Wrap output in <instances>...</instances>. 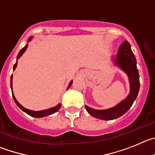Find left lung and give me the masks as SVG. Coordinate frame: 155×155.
<instances>
[{
    "instance_id": "obj_1",
    "label": "left lung",
    "mask_w": 155,
    "mask_h": 155,
    "mask_svg": "<svg viewBox=\"0 0 155 155\" xmlns=\"http://www.w3.org/2000/svg\"><path fill=\"white\" fill-rule=\"evenodd\" d=\"M114 62L127 75L130 82V93L125 100L119 104L107 110H95L85 106L87 112L96 118L104 120L117 119L125 114L131 107L136 100L140 89L139 73L137 68V61L132 51L130 45L124 41L118 49L117 55L113 59Z\"/></svg>"
}]
</instances>
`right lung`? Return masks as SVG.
I'll return each mask as SVG.
<instances>
[{"instance_id":"1","label":"right lung","mask_w":155,"mask_h":155,"mask_svg":"<svg viewBox=\"0 0 155 155\" xmlns=\"http://www.w3.org/2000/svg\"><path fill=\"white\" fill-rule=\"evenodd\" d=\"M31 38H32V37L29 38L28 41H30L31 40ZM27 47H28V45H26L23 48H21V49L20 50L18 55V56H17V60H18V58H20V57L22 55H23L24 52H25V50L27 49ZM17 65H18V61H16V63L14 65V70H15V68L17 67ZM12 79H13V75H12V76H11V88H12ZM72 81H71L70 83H69V86H68L67 89H69V88L70 87L71 85H72ZM12 97H13V99H14V100H15V104L18 105V107L19 108L21 109V110H22L24 112H25L26 114H28V115H30L31 117H36V118L43 117H46V116L51 115V114H54V113L57 112V111L59 110V108L61 107V104H58L56 107H52V108L48 109V110H40V111L31 110H28V109L25 108V107H22V106L20 104H19L18 102V100H16V98H15L13 92H12Z\"/></svg>"}]
</instances>
